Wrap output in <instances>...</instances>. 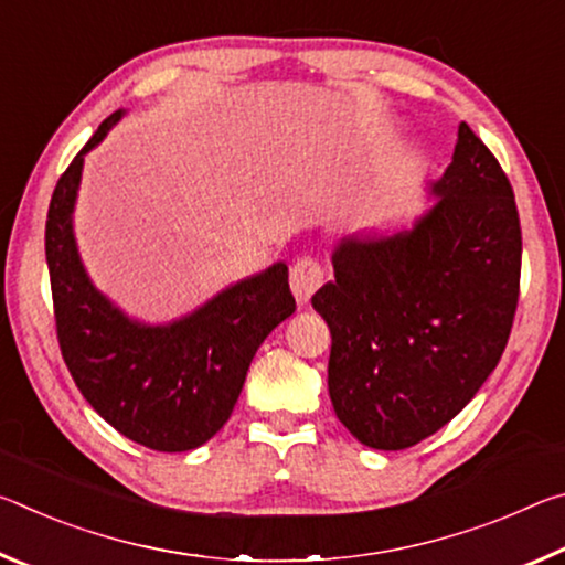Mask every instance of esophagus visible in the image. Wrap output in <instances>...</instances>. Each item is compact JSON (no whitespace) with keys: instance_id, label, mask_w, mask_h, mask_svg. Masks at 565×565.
<instances>
[{"instance_id":"obj_1","label":"esophagus","mask_w":565,"mask_h":565,"mask_svg":"<svg viewBox=\"0 0 565 565\" xmlns=\"http://www.w3.org/2000/svg\"><path fill=\"white\" fill-rule=\"evenodd\" d=\"M289 279H291V291H294L296 299L309 301L311 296L323 286L327 274H323V266L317 259H311V256H303V259L294 262Z\"/></svg>"}]
</instances>
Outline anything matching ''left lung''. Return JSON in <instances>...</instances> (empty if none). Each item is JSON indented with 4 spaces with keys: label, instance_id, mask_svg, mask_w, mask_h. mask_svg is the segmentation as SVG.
<instances>
[{
    "label": "left lung",
    "instance_id": "8db88e82",
    "mask_svg": "<svg viewBox=\"0 0 565 565\" xmlns=\"http://www.w3.org/2000/svg\"><path fill=\"white\" fill-rule=\"evenodd\" d=\"M438 204L379 242L343 238L337 281L313 294L331 329L329 396L343 426L381 451L416 446L483 386L509 343L521 291L511 181L463 121Z\"/></svg>",
    "mask_w": 565,
    "mask_h": 565
}]
</instances>
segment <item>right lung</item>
<instances>
[{
  "mask_svg": "<svg viewBox=\"0 0 565 565\" xmlns=\"http://www.w3.org/2000/svg\"><path fill=\"white\" fill-rule=\"evenodd\" d=\"M119 117L104 119L72 159L46 212L56 339L76 388L107 424L151 451H191L226 424L256 349L294 313L289 269L274 264L169 327H141L114 309L82 269L72 209L84 154Z\"/></svg>",
  "mask_w": 565,
  "mask_h": 565,
  "instance_id": "add662e5",
  "label": "right lung"
}]
</instances>
